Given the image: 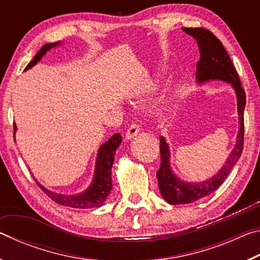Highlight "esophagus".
Here are the masks:
<instances>
[{
    "label": "esophagus",
    "mask_w": 260,
    "mask_h": 260,
    "mask_svg": "<svg viewBox=\"0 0 260 260\" xmlns=\"http://www.w3.org/2000/svg\"><path fill=\"white\" fill-rule=\"evenodd\" d=\"M139 132H140V127L138 125H135V124L131 125L129 128L126 132V140L131 141L132 139H134L135 136L139 134Z\"/></svg>",
    "instance_id": "obj_1"
}]
</instances>
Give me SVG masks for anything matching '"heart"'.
<instances>
[{"label":"heart","mask_w":260,"mask_h":260,"mask_svg":"<svg viewBox=\"0 0 260 260\" xmlns=\"http://www.w3.org/2000/svg\"><path fill=\"white\" fill-rule=\"evenodd\" d=\"M157 90V85L155 82H149L148 85L143 88L142 89V96L144 98H149V96H151L155 94V91Z\"/></svg>","instance_id":"heart-1"}]
</instances>
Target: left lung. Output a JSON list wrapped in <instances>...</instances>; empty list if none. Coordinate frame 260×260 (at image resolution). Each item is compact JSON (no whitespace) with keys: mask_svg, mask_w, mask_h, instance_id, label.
<instances>
[{"mask_svg":"<svg viewBox=\"0 0 260 260\" xmlns=\"http://www.w3.org/2000/svg\"><path fill=\"white\" fill-rule=\"evenodd\" d=\"M184 33L191 35L200 50V60L196 64V81L200 86L209 81H223L230 83L236 95L237 114H239V132L235 146L227 157L226 161L212 177L200 182L184 181L180 179L171 166V150L164 136H160V169L157 172L159 192L167 203L188 204L210 195L221 186L233 167L240 159L243 150L245 93L241 81L222 43L208 29L182 28Z\"/></svg>","mask_w":260,"mask_h":260,"instance_id":"left-lung-1","label":"left lung"}]
</instances>
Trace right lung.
Here are the masks:
<instances>
[{"label":"right lung","mask_w":260,"mask_h":260,"mask_svg":"<svg viewBox=\"0 0 260 260\" xmlns=\"http://www.w3.org/2000/svg\"><path fill=\"white\" fill-rule=\"evenodd\" d=\"M63 42H54V43H47L43 46L38 54L34 56V58L29 61V64L26 67L25 71L32 69L34 65H37L40 61L43 56H45L48 51L54 49V48L60 47ZM14 136L16 138L17 126L14 125ZM121 143V135L119 133L113 134L107 142H104L102 146L100 147L98 151V156H96L95 161V170L94 175L91 179V182L85 190L74 195H67V193H59L56 191H51L49 189L42 186L38 180L34 178L35 181L39 184L43 191H45L50 199L58 203L60 205L69 206V208L74 209H93V208H101L107 201L110 191L112 189V179H111V169L114 161V155L118 147Z\"/></svg>","instance_id":"add662e5"}]
</instances>
